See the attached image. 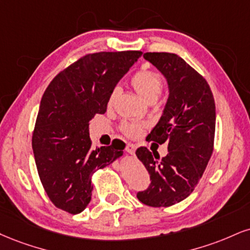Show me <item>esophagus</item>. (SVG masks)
<instances>
[{
    "instance_id": "esophagus-1",
    "label": "esophagus",
    "mask_w": 250,
    "mask_h": 250,
    "mask_svg": "<svg viewBox=\"0 0 250 250\" xmlns=\"http://www.w3.org/2000/svg\"><path fill=\"white\" fill-rule=\"evenodd\" d=\"M125 151H127L128 154L134 155V154H135V151H136V146H135V144L128 143L127 146H125Z\"/></svg>"
}]
</instances>
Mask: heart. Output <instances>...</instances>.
<instances>
[{"label": "heart", "mask_w": 250, "mask_h": 250, "mask_svg": "<svg viewBox=\"0 0 250 250\" xmlns=\"http://www.w3.org/2000/svg\"><path fill=\"white\" fill-rule=\"evenodd\" d=\"M130 85L136 91V93L144 101L154 102L161 94L163 89V79L162 76L154 70L150 68H142L134 73L130 79ZM119 87H114L108 96V106H113L115 102L117 95H119ZM146 128V123L123 121L120 125V130L123 135L130 138H137L143 133L144 129Z\"/></svg>", "instance_id": "heart-1"}]
</instances>
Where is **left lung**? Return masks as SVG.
Returning a JSON list of instances; mask_svg holds the SVG:
<instances>
[{
	"label": "left lung",
	"instance_id": "left-lung-1",
	"mask_svg": "<svg viewBox=\"0 0 250 250\" xmlns=\"http://www.w3.org/2000/svg\"><path fill=\"white\" fill-rule=\"evenodd\" d=\"M143 57L169 83L163 115L146 138L167 143V155L161 158L146 146L136 150L150 174L148 188L136 195L148 206L167 207L188 197L206 169L214 148L215 104L205 78L179 56L146 52Z\"/></svg>",
	"mask_w": 250,
	"mask_h": 250
}]
</instances>
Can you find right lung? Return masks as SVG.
Here are the masks:
<instances>
[{
	"label": "right lung",
	"instance_id": "obj_1",
	"mask_svg": "<svg viewBox=\"0 0 250 250\" xmlns=\"http://www.w3.org/2000/svg\"><path fill=\"white\" fill-rule=\"evenodd\" d=\"M141 51L95 52L60 71L45 89L32 134L36 167L57 208L78 214L91 201V174L122 155L114 143L93 149L88 128Z\"/></svg>",
	"mask_w": 250,
	"mask_h": 250
}]
</instances>
